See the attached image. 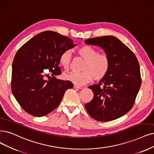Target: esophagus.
<instances>
[{"instance_id": "34e87169", "label": "esophagus", "mask_w": 154, "mask_h": 154, "mask_svg": "<svg viewBox=\"0 0 154 154\" xmlns=\"http://www.w3.org/2000/svg\"><path fill=\"white\" fill-rule=\"evenodd\" d=\"M73 88L75 89H83V87L82 86H78V85H76L75 84L73 86Z\"/></svg>"}]
</instances>
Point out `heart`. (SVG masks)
Returning <instances> with one entry per match:
<instances>
[{
  "instance_id": "obj_1",
  "label": "heart",
  "mask_w": 154,
  "mask_h": 154,
  "mask_svg": "<svg viewBox=\"0 0 154 154\" xmlns=\"http://www.w3.org/2000/svg\"><path fill=\"white\" fill-rule=\"evenodd\" d=\"M77 53L84 61L81 72H70L65 73V80L71 81L76 85H84L91 81H100L109 71L110 61L106 54H99L98 51L90 45H84L77 49ZM72 60L71 51L68 49L63 51L60 56V65L65 69H68Z\"/></svg>"
}]
</instances>
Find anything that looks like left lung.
<instances>
[{
    "label": "left lung",
    "mask_w": 154,
    "mask_h": 154,
    "mask_svg": "<svg viewBox=\"0 0 154 154\" xmlns=\"http://www.w3.org/2000/svg\"><path fill=\"white\" fill-rule=\"evenodd\" d=\"M84 42L101 48L110 61L106 75L99 84L89 86L94 97L85 108L96 121L115 120L134 105L141 84L138 61L131 50L114 36L91 38Z\"/></svg>",
    "instance_id": "8db88e82"
}]
</instances>
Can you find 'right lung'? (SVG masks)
<instances>
[{
  "instance_id": "right-lung-1",
  "label": "right lung",
  "mask_w": 154,
  "mask_h": 154,
  "mask_svg": "<svg viewBox=\"0 0 154 154\" xmlns=\"http://www.w3.org/2000/svg\"><path fill=\"white\" fill-rule=\"evenodd\" d=\"M66 36L45 31L30 39L17 51L12 66L11 90L21 108L29 114L42 117L58 106L68 89L69 81L56 79L61 71L60 56L63 51L75 46ZM48 69L53 77L44 71Z\"/></svg>"
}]
</instances>
